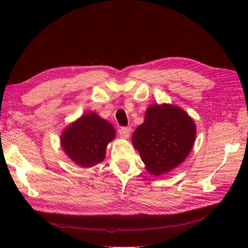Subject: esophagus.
<instances>
[{"instance_id": "esophagus-1", "label": "esophagus", "mask_w": 248, "mask_h": 248, "mask_svg": "<svg viewBox=\"0 0 248 248\" xmlns=\"http://www.w3.org/2000/svg\"><path fill=\"white\" fill-rule=\"evenodd\" d=\"M131 132H132V127L131 126H122L119 129L120 136L122 138H124V139H127L129 137V135H131Z\"/></svg>"}]
</instances>
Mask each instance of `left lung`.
Listing matches in <instances>:
<instances>
[{
  "label": "left lung",
  "mask_w": 248,
  "mask_h": 248,
  "mask_svg": "<svg viewBox=\"0 0 248 248\" xmlns=\"http://www.w3.org/2000/svg\"><path fill=\"white\" fill-rule=\"evenodd\" d=\"M196 137V125L180 108L154 104L137 127L133 144L147 170L163 175L179 166L189 155Z\"/></svg>",
  "instance_id": "obj_1"
}]
</instances>
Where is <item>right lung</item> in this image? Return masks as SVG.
Here are the masks:
<instances>
[{"instance_id": "add662e5", "label": "right lung", "mask_w": 248, "mask_h": 248, "mask_svg": "<svg viewBox=\"0 0 248 248\" xmlns=\"http://www.w3.org/2000/svg\"><path fill=\"white\" fill-rule=\"evenodd\" d=\"M114 137V128L108 122L89 112L65 129L61 146L73 162L87 168L103 161L107 146Z\"/></svg>"}]
</instances>
